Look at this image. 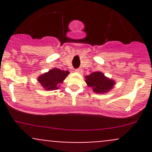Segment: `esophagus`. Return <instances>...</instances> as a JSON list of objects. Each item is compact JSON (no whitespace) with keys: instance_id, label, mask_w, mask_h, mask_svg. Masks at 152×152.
Segmentation results:
<instances>
[{"instance_id":"obj_1","label":"esophagus","mask_w":152,"mask_h":152,"mask_svg":"<svg viewBox=\"0 0 152 152\" xmlns=\"http://www.w3.org/2000/svg\"><path fill=\"white\" fill-rule=\"evenodd\" d=\"M76 72H77V73H82V69H80V68H77V69H76Z\"/></svg>"}]
</instances>
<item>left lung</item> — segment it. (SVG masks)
Here are the masks:
<instances>
[{
  "instance_id": "left-lung-1",
  "label": "left lung",
  "mask_w": 152,
  "mask_h": 152,
  "mask_svg": "<svg viewBox=\"0 0 152 152\" xmlns=\"http://www.w3.org/2000/svg\"><path fill=\"white\" fill-rule=\"evenodd\" d=\"M85 82L87 86L92 87L96 93H105L113 88L115 82L113 79L106 77L102 72H93L85 76Z\"/></svg>"
}]
</instances>
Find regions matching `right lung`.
Returning a JSON list of instances; mask_svg holds the SVG:
<instances>
[{
    "label": "right lung",
    "instance_id": "obj_1",
    "mask_svg": "<svg viewBox=\"0 0 152 152\" xmlns=\"http://www.w3.org/2000/svg\"><path fill=\"white\" fill-rule=\"evenodd\" d=\"M68 74L69 71L67 70L53 68L47 73L40 75L37 80L45 90H54L59 88V84L63 82Z\"/></svg>",
    "mask_w": 152,
    "mask_h": 152
}]
</instances>
